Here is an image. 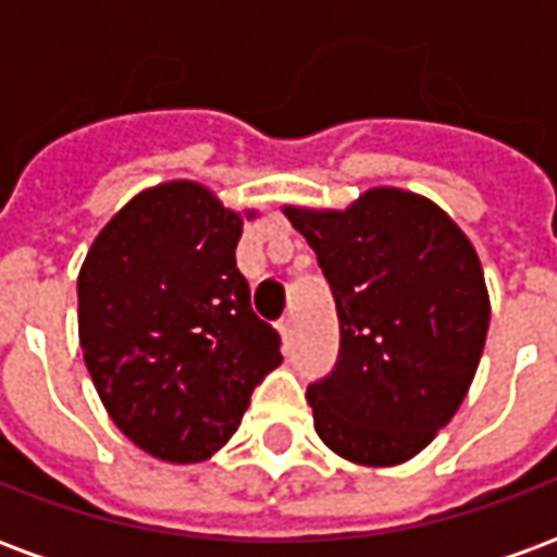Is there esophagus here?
Here are the masks:
<instances>
[{
	"label": "esophagus",
	"instance_id": "esophagus-1",
	"mask_svg": "<svg viewBox=\"0 0 557 557\" xmlns=\"http://www.w3.org/2000/svg\"><path fill=\"white\" fill-rule=\"evenodd\" d=\"M280 337H283V343L289 346L292 337H295V319L292 315H286V319H280Z\"/></svg>",
	"mask_w": 557,
	"mask_h": 557
}]
</instances>
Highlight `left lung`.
<instances>
[{"mask_svg": "<svg viewBox=\"0 0 557 557\" xmlns=\"http://www.w3.org/2000/svg\"><path fill=\"white\" fill-rule=\"evenodd\" d=\"M286 218L337 301V363L307 387L315 432L358 466L406 462L447 426L478 373L490 327L478 253L442 208L397 187Z\"/></svg>", "mask_w": 557, "mask_h": 557, "instance_id": "8db88e82", "label": "left lung"}]
</instances>
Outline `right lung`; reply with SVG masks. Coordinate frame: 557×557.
Here are the masks:
<instances>
[{"label":"right lung","mask_w":557,"mask_h":557,"mask_svg":"<svg viewBox=\"0 0 557 557\" xmlns=\"http://www.w3.org/2000/svg\"><path fill=\"white\" fill-rule=\"evenodd\" d=\"M242 218L194 182L134 196L79 268V346L110 418L163 462L230 442L280 334L235 265Z\"/></svg>","instance_id":"add662e5"}]
</instances>
